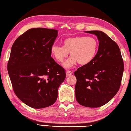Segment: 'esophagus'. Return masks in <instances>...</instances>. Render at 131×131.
Instances as JSON below:
<instances>
[{"label": "esophagus", "mask_w": 131, "mask_h": 131, "mask_svg": "<svg viewBox=\"0 0 131 131\" xmlns=\"http://www.w3.org/2000/svg\"><path fill=\"white\" fill-rule=\"evenodd\" d=\"M73 74V72L71 70H68L66 71V76H69L70 75H72Z\"/></svg>", "instance_id": "esophagus-1"}]
</instances>
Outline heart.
I'll use <instances>...</instances> for the list:
<instances>
[{"label":"heart","instance_id":"heart-1","mask_svg":"<svg viewBox=\"0 0 131 131\" xmlns=\"http://www.w3.org/2000/svg\"><path fill=\"white\" fill-rule=\"evenodd\" d=\"M63 46L53 45L51 47V52L54 58L59 63H62L68 57H71L64 63V66L70 68L78 62L85 65L93 61L97 54L99 43L94 37L76 36L64 39Z\"/></svg>","mask_w":131,"mask_h":131}]
</instances>
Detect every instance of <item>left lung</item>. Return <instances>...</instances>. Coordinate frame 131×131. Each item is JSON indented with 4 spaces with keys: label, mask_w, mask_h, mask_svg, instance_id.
Returning a JSON list of instances; mask_svg holds the SVG:
<instances>
[{
    "label": "left lung",
    "mask_w": 131,
    "mask_h": 131,
    "mask_svg": "<svg viewBox=\"0 0 131 131\" xmlns=\"http://www.w3.org/2000/svg\"><path fill=\"white\" fill-rule=\"evenodd\" d=\"M97 37L99 48L95 58L74 72L76 100L88 107H98L108 102L118 91L124 72V62L117 44L99 30L87 31Z\"/></svg>",
    "instance_id": "left-lung-1"
}]
</instances>
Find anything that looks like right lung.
I'll return each mask as SVG.
<instances>
[{"label": "right lung", "mask_w": 131, "mask_h": 131, "mask_svg": "<svg viewBox=\"0 0 131 131\" xmlns=\"http://www.w3.org/2000/svg\"><path fill=\"white\" fill-rule=\"evenodd\" d=\"M58 30L32 28L13 43L7 63L14 92L32 108L47 107L54 104L58 89L66 78L65 70L51 57V47Z\"/></svg>", "instance_id": "1"}]
</instances>
